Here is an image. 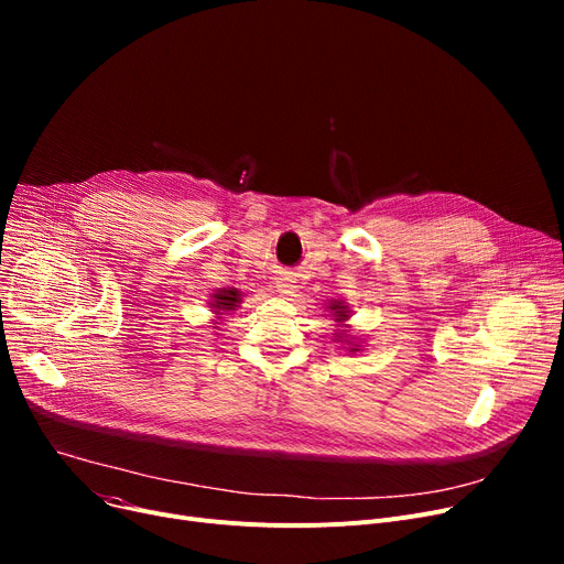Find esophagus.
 <instances>
[{
	"instance_id": "obj_1",
	"label": "esophagus",
	"mask_w": 564,
	"mask_h": 564,
	"mask_svg": "<svg viewBox=\"0 0 564 564\" xmlns=\"http://www.w3.org/2000/svg\"><path fill=\"white\" fill-rule=\"evenodd\" d=\"M274 288H276V292L288 294V297H292V294L297 292V276H294L292 272H283L281 276H276Z\"/></svg>"
}]
</instances>
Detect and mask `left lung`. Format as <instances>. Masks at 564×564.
I'll list each match as a JSON object with an SVG mask.
<instances>
[{
    "mask_svg": "<svg viewBox=\"0 0 564 564\" xmlns=\"http://www.w3.org/2000/svg\"><path fill=\"white\" fill-rule=\"evenodd\" d=\"M334 308H336V313H338V317H345V311H343V306H338V304H334Z\"/></svg>",
    "mask_w": 564,
    "mask_h": 564,
    "instance_id": "left-lung-1",
    "label": "left lung"
}]
</instances>
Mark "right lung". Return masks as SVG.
I'll list each match as a JSON object with an SVG mask.
<instances>
[{
  "label": "right lung",
  "mask_w": 564,
  "mask_h": 564,
  "mask_svg": "<svg viewBox=\"0 0 564 564\" xmlns=\"http://www.w3.org/2000/svg\"><path fill=\"white\" fill-rule=\"evenodd\" d=\"M237 300H240V297H237V290H224V292H219V294H215V306L217 308H232L235 304H237Z\"/></svg>",
  "instance_id": "add662e5"
}]
</instances>
